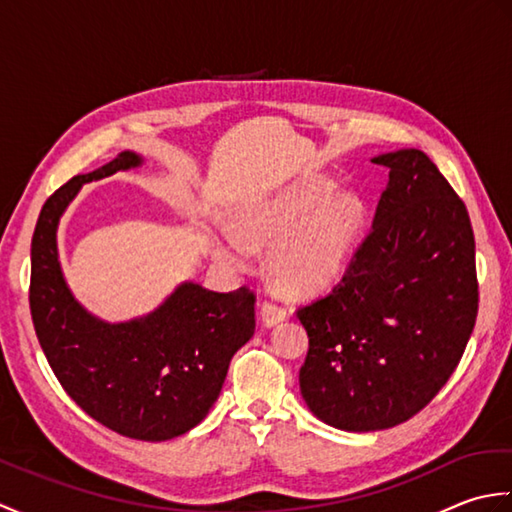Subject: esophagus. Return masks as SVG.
<instances>
[{"label": "esophagus", "instance_id": "esophagus-1", "mask_svg": "<svg viewBox=\"0 0 512 512\" xmlns=\"http://www.w3.org/2000/svg\"><path fill=\"white\" fill-rule=\"evenodd\" d=\"M286 314H288V312H286L284 306H277V303H273V301H264V306H262V321H264L266 328H273V325L284 321Z\"/></svg>", "mask_w": 512, "mask_h": 512}]
</instances>
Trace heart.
Returning a JSON list of instances; mask_svg holds the SVG:
<instances>
[{
	"mask_svg": "<svg viewBox=\"0 0 512 512\" xmlns=\"http://www.w3.org/2000/svg\"><path fill=\"white\" fill-rule=\"evenodd\" d=\"M328 178H303L273 200L248 209L239 228L255 246H273L270 277L288 297H314L330 290L352 262L365 224V202L354 191L334 195ZM222 255L244 262L248 248L235 237Z\"/></svg>",
	"mask_w": 512,
	"mask_h": 512,
	"instance_id": "b5f03b06",
	"label": "heart"
}]
</instances>
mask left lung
<instances>
[{
	"label": "left lung",
	"mask_w": 512,
	"mask_h": 512,
	"mask_svg": "<svg viewBox=\"0 0 512 512\" xmlns=\"http://www.w3.org/2000/svg\"><path fill=\"white\" fill-rule=\"evenodd\" d=\"M389 169L372 231L339 284L297 310L310 347L299 369L310 411L343 431L416 416L458 367L477 319L475 237L464 202L420 149Z\"/></svg>",
	"instance_id": "obj_1"
}]
</instances>
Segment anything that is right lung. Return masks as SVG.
<instances>
[{"label": "right lung", "instance_id": "obj_1", "mask_svg": "<svg viewBox=\"0 0 512 512\" xmlns=\"http://www.w3.org/2000/svg\"><path fill=\"white\" fill-rule=\"evenodd\" d=\"M134 151L74 176L43 204L30 246V314L54 376L76 405L125 438L162 442L200 424L233 354L255 332V292L182 284L147 317L105 323L65 284L57 226L85 182L140 165Z\"/></svg>", "mask_w": 512, "mask_h": 512}]
</instances>
